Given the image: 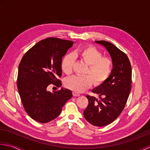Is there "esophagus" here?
I'll use <instances>...</instances> for the list:
<instances>
[{"label": "esophagus", "instance_id": "1", "mask_svg": "<svg viewBox=\"0 0 150 150\" xmlns=\"http://www.w3.org/2000/svg\"><path fill=\"white\" fill-rule=\"evenodd\" d=\"M72 94H73V96H79V95H80V94H79V93H76V92H73Z\"/></svg>", "mask_w": 150, "mask_h": 150}]
</instances>
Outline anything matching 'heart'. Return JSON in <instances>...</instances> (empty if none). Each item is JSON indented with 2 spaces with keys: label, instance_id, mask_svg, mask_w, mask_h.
<instances>
[{
  "label": "heart",
  "instance_id": "heart-1",
  "mask_svg": "<svg viewBox=\"0 0 150 150\" xmlns=\"http://www.w3.org/2000/svg\"><path fill=\"white\" fill-rule=\"evenodd\" d=\"M77 57L88 65L84 72L85 76H73L66 79L65 86L76 93H80L93 84L99 86L108 79L112 70V61L108 57L102 56V54L93 46H86L76 49L72 54L64 57L61 63V69L66 74H71Z\"/></svg>",
  "mask_w": 150,
  "mask_h": 150
}]
</instances>
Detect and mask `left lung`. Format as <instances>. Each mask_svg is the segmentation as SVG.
Wrapping results in <instances>:
<instances>
[{"label":"left lung","instance_id":"1","mask_svg":"<svg viewBox=\"0 0 150 150\" xmlns=\"http://www.w3.org/2000/svg\"><path fill=\"white\" fill-rule=\"evenodd\" d=\"M104 46L112 61V70L104 83L92 91L98 98L87 95L88 104L84 110L85 118L93 126L102 127L113 122L126 104L131 88V66L127 55L114 45L96 41Z\"/></svg>","mask_w":150,"mask_h":150}]
</instances>
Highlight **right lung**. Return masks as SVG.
Wrapping results in <instances>:
<instances>
[{
    "mask_svg": "<svg viewBox=\"0 0 150 150\" xmlns=\"http://www.w3.org/2000/svg\"><path fill=\"white\" fill-rule=\"evenodd\" d=\"M74 42L48 38L26 52L21 59L17 76V88L24 109L33 120L47 123L57 117L72 96L71 91L62 88L51 93L50 84L62 86L61 63Z\"/></svg>",
    "mask_w": 150,
    "mask_h": 150,
    "instance_id": "1",
    "label": "right lung"
}]
</instances>
